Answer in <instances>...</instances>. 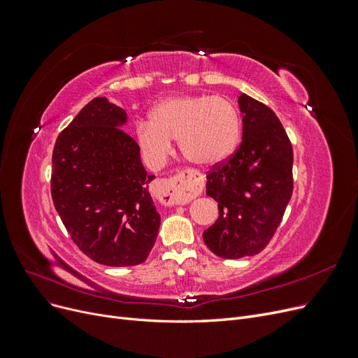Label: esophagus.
<instances>
[{
    "label": "esophagus",
    "instance_id": "obj_1",
    "mask_svg": "<svg viewBox=\"0 0 358 358\" xmlns=\"http://www.w3.org/2000/svg\"><path fill=\"white\" fill-rule=\"evenodd\" d=\"M158 185L161 188L159 200L164 204H187L203 191V178L196 173L183 171L170 179L158 180Z\"/></svg>",
    "mask_w": 358,
    "mask_h": 358
}]
</instances>
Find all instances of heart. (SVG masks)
<instances>
[{"mask_svg": "<svg viewBox=\"0 0 358 358\" xmlns=\"http://www.w3.org/2000/svg\"><path fill=\"white\" fill-rule=\"evenodd\" d=\"M137 142L150 164L158 166L179 138L182 154L201 167H215L229 159L239 145L241 117L222 96L179 95L159 101L150 121L136 124Z\"/></svg>", "mask_w": 358, "mask_h": 358, "instance_id": "obj_1", "label": "heart"}]
</instances>
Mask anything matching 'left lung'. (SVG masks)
Segmentation results:
<instances>
[{
  "instance_id": "obj_1",
  "label": "left lung",
  "mask_w": 358,
  "mask_h": 358,
  "mask_svg": "<svg viewBox=\"0 0 358 358\" xmlns=\"http://www.w3.org/2000/svg\"><path fill=\"white\" fill-rule=\"evenodd\" d=\"M242 143L210 169L206 194L220 216L203 241L221 258L262 252L282 221L292 194V146L275 112L242 94Z\"/></svg>"
}]
</instances>
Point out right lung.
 I'll use <instances>...</instances> for the list:
<instances>
[{
	"instance_id": "1",
	"label": "right lung",
	"mask_w": 358,
	"mask_h": 358,
	"mask_svg": "<svg viewBox=\"0 0 358 358\" xmlns=\"http://www.w3.org/2000/svg\"><path fill=\"white\" fill-rule=\"evenodd\" d=\"M127 113L104 96L86 104L57 138L50 191L73 242L94 262L125 267L148 258L159 213Z\"/></svg>"
}]
</instances>
